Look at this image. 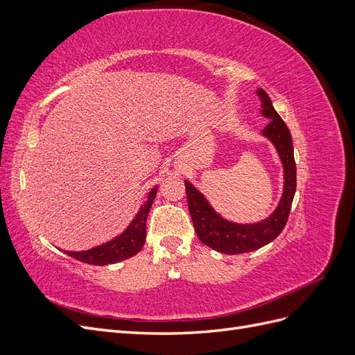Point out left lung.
Segmentation results:
<instances>
[{
	"mask_svg": "<svg viewBox=\"0 0 355 355\" xmlns=\"http://www.w3.org/2000/svg\"><path fill=\"white\" fill-rule=\"evenodd\" d=\"M256 94L261 101V115L270 120L261 135L274 145L283 166V194L274 211L265 219L253 223L228 220L213 209L200 189L189 180H185L188 207L197 237L210 249L225 254L253 252L275 240L286 227L296 192V164L292 136L286 123L274 110L266 92L257 89Z\"/></svg>",
	"mask_w": 355,
	"mask_h": 355,
	"instance_id": "8db88e82",
	"label": "left lung"
}]
</instances>
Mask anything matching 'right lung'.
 I'll return each instance as SVG.
<instances>
[{"label": "right lung", "mask_w": 355, "mask_h": 355, "mask_svg": "<svg viewBox=\"0 0 355 355\" xmlns=\"http://www.w3.org/2000/svg\"><path fill=\"white\" fill-rule=\"evenodd\" d=\"M157 189H158V185H155L151 191L148 192L146 201L141 204V207H139L132 222L128 223L127 228L121 234H118L116 237L101 245H96L89 250H81V252L65 250V253L73 257V259L81 261L84 263L101 266V265H110V263L125 261L128 257H132L136 253L141 252L146 239V218H148L149 209H151L153 202L155 200Z\"/></svg>", "instance_id": "1"}]
</instances>
